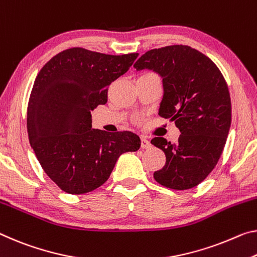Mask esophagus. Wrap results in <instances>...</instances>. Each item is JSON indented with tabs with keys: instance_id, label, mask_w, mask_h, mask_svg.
Listing matches in <instances>:
<instances>
[{
	"instance_id": "obj_1",
	"label": "esophagus",
	"mask_w": 257,
	"mask_h": 257,
	"mask_svg": "<svg viewBox=\"0 0 257 257\" xmlns=\"http://www.w3.org/2000/svg\"><path fill=\"white\" fill-rule=\"evenodd\" d=\"M141 141H142V142H141V148H142V149L148 150V149L151 148V143H150V142H149L148 140H146L145 137H142Z\"/></svg>"
}]
</instances>
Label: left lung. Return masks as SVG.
Listing matches in <instances>:
<instances>
[{
	"mask_svg": "<svg viewBox=\"0 0 257 257\" xmlns=\"http://www.w3.org/2000/svg\"><path fill=\"white\" fill-rule=\"evenodd\" d=\"M134 67L162 76L165 93L159 115L174 120L181 132L176 143L162 137L151 141L166 154L154 180L173 190L192 189L215 168L226 143L231 124L226 81L213 60L183 44L149 50Z\"/></svg>",
	"mask_w": 257,
	"mask_h": 257,
	"instance_id": "8db88e82",
	"label": "left lung"
}]
</instances>
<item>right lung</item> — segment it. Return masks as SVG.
<instances>
[{"mask_svg":"<svg viewBox=\"0 0 257 257\" xmlns=\"http://www.w3.org/2000/svg\"><path fill=\"white\" fill-rule=\"evenodd\" d=\"M137 57L70 48L52 57L36 76L27 106L28 140L44 173L64 192L96 190L122 153L141 148L134 133L92 129L90 114L107 103L109 84Z\"/></svg>","mask_w":257,"mask_h":257,"instance_id":"right-lung-1","label":"right lung"}]
</instances>
